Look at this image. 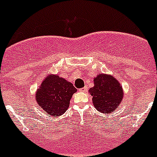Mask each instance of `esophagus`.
I'll list each match as a JSON object with an SVG mask.
<instances>
[{"label":"esophagus","mask_w":157,"mask_h":157,"mask_svg":"<svg viewBox=\"0 0 157 157\" xmlns=\"http://www.w3.org/2000/svg\"><path fill=\"white\" fill-rule=\"evenodd\" d=\"M87 90H88V89H87V87L85 86V87H82V88L79 89V91L80 92H86Z\"/></svg>","instance_id":"esophagus-1"}]
</instances>
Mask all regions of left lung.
<instances>
[{
  "label": "left lung",
  "instance_id": "8db88e82",
  "mask_svg": "<svg viewBox=\"0 0 157 157\" xmlns=\"http://www.w3.org/2000/svg\"><path fill=\"white\" fill-rule=\"evenodd\" d=\"M94 86L90 89L93 96V103L97 110L102 113L116 111L121 103L123 91L116 78L109 75H98L94 78Z\"/></svg>",
  "mask_w": 157,
  "mask_h": 157
}]
</instances>
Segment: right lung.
I'll return each mask as SVG.
<instances>
[{"label":"right lung","instance_id":"right-lung-1","mask_svg":"<svg viewBox=\"0 0 157 157\" xmlns=\"http://www.w3.org/2000/svg\"><path fill=\"white\" fill-rule=\"evenodd\" d=\"M75 87L58 75H48L36 93V101L41 109L52 116L63 114L70 105Z\"/></svg>","mask_w":157,"mask_h":157}]
</instances>
